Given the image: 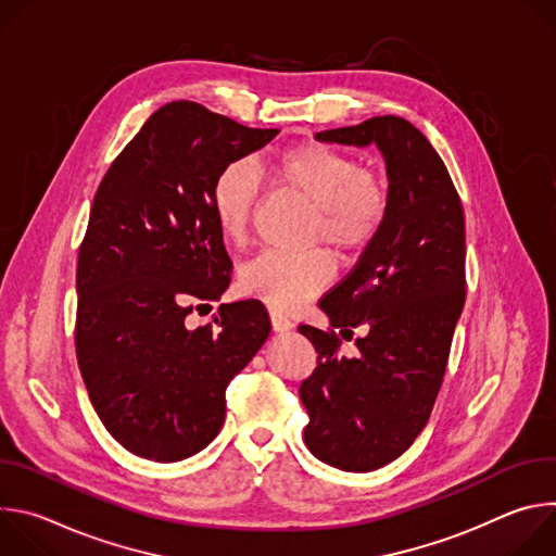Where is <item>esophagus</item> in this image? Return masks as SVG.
<instances>
[{
    "mask_svg": "<svg viewBox=\"0 0 556 556\" xmlns=\"http://www.w3.org/2000/svg\"><path fill=\"white\" fill-rule=\"evenodd\" d=\"M270 324H273V330L275 332H288V330H292V321L290 319H286L283 314H279V312H270Z\"/></svg>",
    "mask_w": 556,
    "mask_h": 556,
    "instance_id": "34e87169",
    "label": "esophagus"
}]
</instances>
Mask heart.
Instances as JSON below:
<instances>
[{
	"label": "heart",
	"mask_w": 556,
	"mask_h": 556,
	"mask_svg": "<svg viewBox=\"0 0 556 556\" xmlns=\"http://www.w3.org/2000/svg\"><path fill=\"white\" fill-rule=\"evenodd\" d=\"M270 176L288 191L305 198L312 208L305 242H326L337 255L365 251L387 217L384 180L358 165L345 151L303 142L281 149L268 165ZM262 198L257 174L244 163L219 169L211 187V217L230 244H242ZM334 277V264L324 249L266 251L242 268L240 288L290 312L324 292Z\"/></svg>",
	"instance_id": "b5f03b06"
}]
</instances>
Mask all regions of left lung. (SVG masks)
<instances>
[{
    "label": "left lung",
    "instance_id": "8db88e82",
    "mask_svg": "<svg viewBox=\"0 0 556 556\" xmlns=\"http://www.w3.org/2000/svg\"><path fill=\"white\" fill-rule=\"evenodd\" d=\"M314 138L376 144L389 180L382 228L354 270L319 301L332 328L352 334L365 326L358 354L341 356L334 332L299 326L319 354L299 387L309 416L305 446L334 468L367 472L403 455L435 405L466 299L464 211L442 157L401 116Z\"/></svg>",
    "mask_w": 556,
    "mask_h": 556
}]
</instances>
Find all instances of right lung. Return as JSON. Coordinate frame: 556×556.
I'll list each match as a JSON object with an SVG mask.
<instances>
[{
	"mask_svg": "<svg viewBox=\"0 0 556 556\" xmlns=\"http://www.w3.org/2000/svg\"><path fill=\"white\" fill-rule=\"evenodd\" d=\"M193 101L153 112L99 185L76 266V358L116 442L153 462L195 455L219 433L226 387L270 334L266 307L222 303L215 330L187 316L217 301L230 260L211 217L222 167L268 144Z\"/></svg>",
	"mask_w": 556,
	"mask_h": 556,
	"instance_id": "1",
	"label": "right lung"
}]
</instances>
